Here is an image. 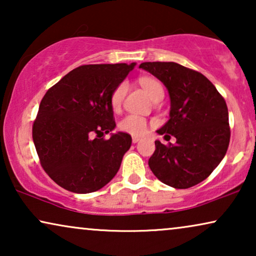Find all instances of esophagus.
<instances>
[{"mask_svg": "<svg viewBox=\"0 0 256 256\" xmlns=\"http://www.w3.org/2000/svg\"><path fill=\"white\" fill-rule=\"evenodd\" d=\"M140 140H141V138H140V136H132V143H138Z\"/></svg>", "mask_w": 256, "mask_h": 256, "instance_id": "obj_1", "label": "esophagus"}]
</instances>
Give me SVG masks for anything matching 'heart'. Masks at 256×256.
I'll return each mask as SVG.
<instances>
[{"mask_svg":"<svg viewBox=\"0 0 256 256\" xmlns=\"http://www.w3.org/2000/svg\"><path fill=\"white\" fill-rule=\"evenodd\" d=\"M140 84H141L143 90L148 93L150 99H152L154 102L162 100V98L164 96V90L162 85H160L157 80L152 78H141L140 79ZM126 92H127V84L124 82L118 84V85L113 90V92H112L110 98V104L112 110L114 112H118L121 110ZM146 127H148V122H146V118L134 114L127 115V116H124L120 122H118V129H120L121 132L135 136L144 134L146 132Z\"/></svg>","mask_w":256,"mask_h":256,"instance_id":"1","label":"heart"}]
</instances>
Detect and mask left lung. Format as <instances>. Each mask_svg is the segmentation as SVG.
<instances>
[{"instance_id": "obj_1", "label": "left lung", "mask_w": 256, "mask_h": 256, "mask_svg": "<svg viewBox=\"0 0 256 256\" xmlns=\"http://www.w3.org/2000/svg\"><path fill=\"white\" fill-rule=\"evenodd\" d=\"M169 90L170 118L157 132L176 143L155 141L149 168L164 184L188 188L206 180L230 144L228 110L214 85L200 72L174 62H142Z\"/></svg>"}]
</instances>
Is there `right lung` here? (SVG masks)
Segmentation results:
<instances>
[{
	"instance_id": "add662e5",
	"label": "right lung",
	"mask_w": 256,
	"mask_h": 256,
	"mask_svg": "<svg viewBox=\"0 0 256 256\" xmlns=\"http://www.w3.org/2000/svg\"><path fill=\"white\" fill-rule=\"evenodd\" d=\"M135 62L82 65L48 90L32 124L40 166L59 186L74 194L100 190L120 169L132 136L118 132L110 94Z\"/></svg>"
}]
</instances>
